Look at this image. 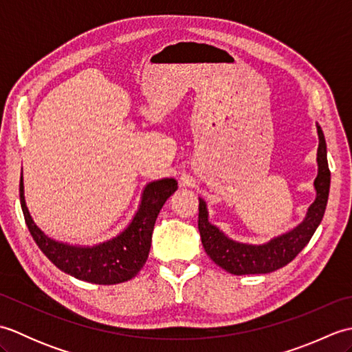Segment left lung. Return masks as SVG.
<instances>
[{"mask_svg": "<svg viewBox=\"0 0 352 352\" xmlns=\"http://www.w3.org/2000/svg\"><path fill=\"white\" fill-rule=\"evenodd\" d=\"M319 146H318V177L315 178L316 198L307 208L305 218L301 223L276 236L271 241L261 245H251L236 242L226 236L222 231L208 222L207 204L199 198V214H198V230L201 234L207 256L216 265L226 269L227 272L234 275H250V274H269L276 269L290 263L298 254L302 251L305 245L310 242L315 234L320 221L324 218L328 193H330V169L327 160V144L322 129L316 124Z\"/></svg>", "mask_w": 352, "mask_h": 352, "instance_id": "8db88e82", "label": "left lung"}]
</instances>
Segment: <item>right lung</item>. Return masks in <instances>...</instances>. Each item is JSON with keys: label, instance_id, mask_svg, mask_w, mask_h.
<instances>
[{"label": "right lung", "instance_id": "1", "mask_svg": "<svg viewBox=\"0 0 352 352\" xmlns=\"http://www.w3.org/2000/svg\"><path fill=\"white\" fill-rule=\"evenodd\" d=\"M175 178L148 183L142 192L136 214L122 233L94 246L69 245L48 237L36 226L25 204L24 180L19 182L21 207L25 223L41 251L60 271L95 284H118L131 280L144 267L151 248L157 216L163 204L177 190Z\"/></svg>", "mask_w": 352, "mask_h": 352}]
</instances>
